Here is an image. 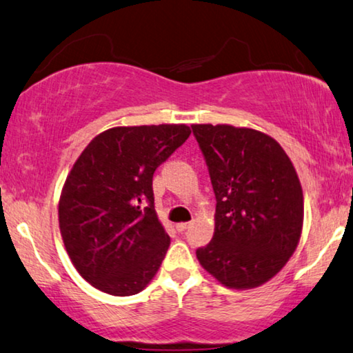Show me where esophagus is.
<instances>
[{
  "label": "esophagus",
  "instance_id": "obj_1",
  "mask_svg": "<svg viewBox=\"0 0 353 353\" xmlns=\"http://www.w3.org/2000/svg\"><path fill=\"white\" fill-rule=\"evenodd\" d=\"M189 227V222H180V224H176V230L178 232H184Z\"/></svg>",
  "mask_w": 353,
  "mask_h": 353
}]
</instances>
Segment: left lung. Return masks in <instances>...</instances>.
<instances>
[{
	"label": "left lung",
	"mask_w": 353,
	"mask_h": 353,
	"mask_svg": "<svg viewBox=\"0 0 353 353\" xmlns=\"http://www.w3.org/2000/svg\"><path fill=\"white\" fill-rule=\"evenodd\" d=\"M216 195L214 233L197 259L229 289H254L283 270L303 230V189L273 137L230 124H192Z\"/></svg>",
	"instance_id": "1"
}]
</instances>
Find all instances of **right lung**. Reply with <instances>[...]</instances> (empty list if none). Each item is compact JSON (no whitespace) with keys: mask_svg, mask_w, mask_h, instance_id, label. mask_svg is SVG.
<instances>
[{"mask_svg":"<svg viewBox=\"0 0 353 353\" xmlns=\"http://www.w3.org/2000/svg\"><path fill=\"white\" fill-rule=\"evenodd\" d=\"M189 135L186 124L112 128L75 161L59 195V232L96 289L135 295L158 273L170 236L154 210L153 173Z\"/></svg>","mask_w":353,"mask_h":353,"instance_id":"add662e5","label":"right lung"}]
</instances>
